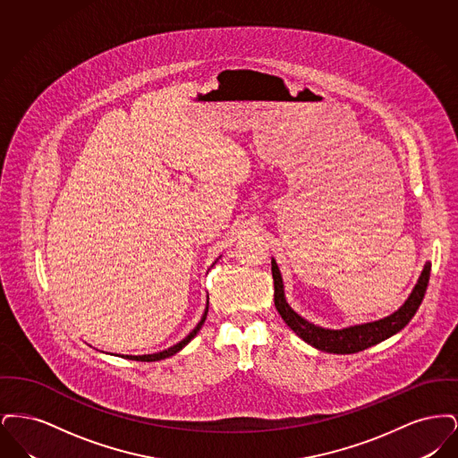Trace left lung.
I'll use <instances>...</instances> for the list:
<instances>
[{"instance_id": "8db88e82", "label": "left lung", "mask_w": 458, "mask_h": 458, "mask_svg": "<svg viewBox=\"0 0 458 458\" xmlns=\"http://www.w3.org/2000/svg\"><path fill=\"white\" fill-rule=\"evenodd\" d=\"M271 271L275 280V305L282 319L286 323V327L314 349L323 350L327 353H355L381 344L383 340L396 335L400 329L409 325V321L414 318L419 305L424 299L426 288L429 284V275H431V262L428 261L424 264L411 295L390 316L381 318L377 321L338 327V329L314 325L304 319L301 314H297L286 302L284 278L275 258H271Z\"/></svg>"}]
</instances>
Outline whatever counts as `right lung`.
<instances>
[{
    "mask_svg": "<svg viewBox=\"0 0 458 458\" xmlns=\"http://www.w3.org/2000/svg\"><path fill=\"white\" fill-rule=\"evenodd\" d=\"M219 258H221V256H219ZM218 259H216V261H218ZM215 262H213V264H215ZM208 309H209V297H208V301H206L204 314L200 316V321L197 323V327H194V329H192V331H191L183 340H180L178 344H174V347H170V349L166 350H161V352H156V353H146V355H125V359H129V360H140V362H154V360H163V359L172 357V355H174L176 352H180V350L183 349L187 344H191V340H192V338L196 336L197 333H199V329L202 327L204 321H206V318H208ZM122 357H123V355H122Z\"/></svg>",
    "mask_w": 458,
    "mask_h": 458,
    "instance_id": "obj_1",
    "label": "right lung"
}]
</instances>
